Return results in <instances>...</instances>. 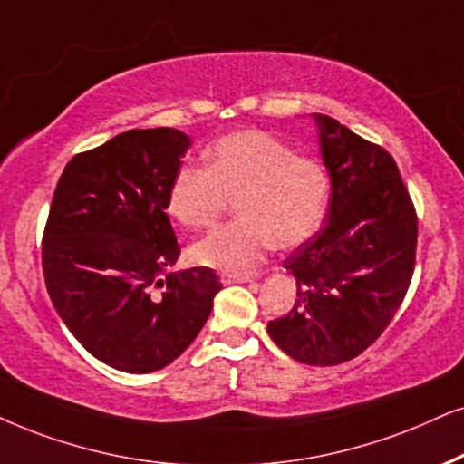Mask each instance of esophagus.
<instances>
[{"label": "esophagus", "instance_id": "esophagus-1", "mask_svg": "<svg viewBox=\"0 0 464 464\" xmlns=\"http://www.w3.org/2000/svg\"><path fill=\"white\" fill-rule=\"evenodd\" d=\"M220 280L222 285H233V283H248L250 276L248 274H228V272H222L220 274Z\"/></svg>", "mask_w": 464, "mask_h": 464}]
</instances>
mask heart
Returning <instances> with one entry per match:
<instances>
[{"label":"heart","mask_w":464,"mask_h":464,"mask_svg":"<svg viewBox=\"0 0 464 464\" xmlns=\"http://www.w3.org/2000/svg\"><path fill=\"white\" fill-rule=\"evenodd\" d=\"M236 198L237 218L190 248L192 261L220 272H250L267 250L295 248L324 222L330 178L324 164L300 156L266 130H239L216 140L208 167L181 164L167 192L179 225H214Z\"/></svg>","instance_id":"1"}]
</instances>
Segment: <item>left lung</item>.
Segmentation results:
<instances>
[{"label": "left lung", "instance_id": "8db88e82", "mask_svg": "<svg viewBox=\"0 0 464 464\" xmlns=\"http://www.w3.org/2000/svg\"><path fill=\"white\" fill-rule=\"evenodd\" d=\"M332 179L325 225L283 266L295 276L293 308L267 334L293 360L336 366L383 334L407 295L418 216L394 158L314 113Z\"/></svg>", "mask_w": 464, "mask_h": 464}]
</instances>
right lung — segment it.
<instances>
[{"label":"right lung","instance_id":"1","mask_svg":"<svg viewBox=\"0 0 464 464\" xmlns=\"http://www.w3.org/2000/svg\"><path fill=\"white\" fill-rule=\"evenodd\" d=\"M188 134L128 130L66 164L43 237L57 314L90 353L154 372L190 347L222 289L209 267L169 272L179 256L167 192Z\"/></svg>","mask_w":464,"mask_h":464}]
</instances>
